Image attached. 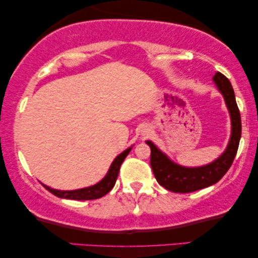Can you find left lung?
Segmentation results:
<instances>
[{"label": "left lung", "instance_id": "1", "mask_svg": "<svg viewBox=\"0 0 258 258\" xmlns=\"http://www.w3.org/2000/svg\"><path fill=\"white\" fill-rule=\"evenodd\" d=\"M214 81L218 90L223 95L231 117L230 141H229L227 149L216 161L199 168L181 167L169 160L162 151L154 146V143L147 141V144L151 150L150 164L155 177L163 188L170 191L185 194L213 185L227 174L234 162L242 134L241 114L236 103L235 93L230 81L220 72L215 74Z\"/></svg>", "mask_w": 258, "mask_h": 258}]
</instances>
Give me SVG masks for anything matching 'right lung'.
<instances>
[{
  "mask_svg": "<svg viewBox=\"0 0 258 258\" xmlns=\"http://www.w3.org/2000/svg\"><path fill=\"white\" fill-rule=\"evenodd\" d=\"M132 150V148L123 151L121 155H118L115 158L112 164L110 165L108 174L105 175V177L102 179L101 182H98L97 184L89 188H83V189H77V190H70V191H61V190H55L49 188V186H43L48 191H50L52 195L59 197V199H68V200H77V201H88V200H97L100 197L107 195L110 190L114 188L116 179H117L119 168H121L122 162L124 161V158L128 156V154Z\"/></svg>",
  "mask_w": 258,
  "mask_h": 258,
  "instance_id": "obj_1",
  "label": "right lung"
}]
</instances>
